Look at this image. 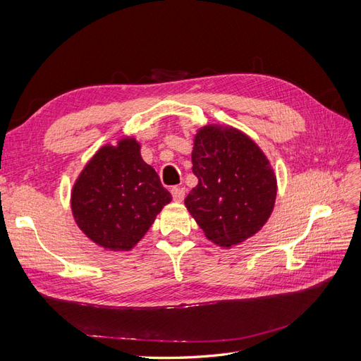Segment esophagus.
Here are the masks:
<instances>
[{
    "label": "esophagus",
    "instance_id": "1",
    "mask_svg": "<svg viewBox=\"0 0 361 361\" xmlns=\"http://www.w3.org/2000/svg\"><path fill=\"white\" fill-rule=\"evenodd\" d=\"M171 195H173L174 202H182L185 197V188H182V187L171 188Z\"/></svg>",
    "mask_w": 361,
    "mask_h": 361
}]
</instances>
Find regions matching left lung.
Segmentation results:
<instances>
[{"label": "left lung", "mask_w": 361, "mask_h": 361, "mask_svg": "<svg viewBox=\"0 0 361 361\" xmlns=\"http://www.w3.org/2000/svg\"><path fill=\"white\" fill-rule=\"evenodd\" d=\"M191 159L199 183L185 206L204 236L231 248L257 233L274 209L277 179L255 141L233 126L206 125Z\"/></svg>", "instance_id": "8db88e82"}]
</instances>
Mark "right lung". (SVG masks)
I'll return each instance as SVG.
<instances>
[{"instance_id": "right-lung-1", "label": "right lung", "mask_w": 361, "mask_h": 361, "mask_svg": "<svg viewBox=\"0 0 361 361\" xmlns=\"http://www.w3.org/2000/svg\"><path fill=\"white\" fill-rule=\"evenodd\" d=\"M170 202L171 194L141 158L140 143L133 137L97 150L71 195L75 223L94 244L110 251L134 248Z\"/></svg>"}]
</instances>
